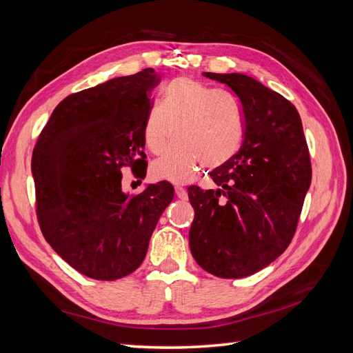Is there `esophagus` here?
I'll use <instances>...</instances> for the list:
<instances>
[{"mask_svg": "<svg viewBox=\"0 0 353 353\" xmlns=\"http://www.w3.org/2000/svg\"><path fill=\"white\" fill-rule=\"evenodd\" d=\"M175 194H176V197L178 199H181V200H187V190L185 188H183V187H179V185H176L175 187Z\"/></svg>", "mask_w": 353, "mask_h": 353, "instance_id": "1", "label": "esophagus"}]
</instances>
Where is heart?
<instances>
[{
    "mask_svg": "<svg viewBox=\"0 0 353 353\" xmlns=\"http://www.w3.org/2000/svg\"><path fill=\"white\" fill-rule=\"evenodd\" d=\"M152 165L157 179L184 184L205 165L218 168L239 153L245 135L243 105L232 95L188 78H178L163 91L162 101L145 113L143 137L148 150L162 154Z\"/></svg>",
    "mask_w": 353,
    "mask_h": 353,
    "instance_id": "1",
    "label": "heart"
}]
</instances>
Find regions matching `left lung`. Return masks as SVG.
Segmentation results:
<instances>
[{
  "instance_id": "left-lung-1",
  "label": "left lung",
  "mask_w": 353,
  "mask_h": 353,
  "mask_svg": "<svg viewBox=\"0 0 353 353\" xmlns=\"http://www.w3.org/2000/svg\"><path fill=\"white\" fill-rule=\"evenodd\" d=\"M203 77L237 95L245 135L240 152L212 170L216 190L188 188L194 208L190 249L209 274L243 279L268 266L290 244L311 185V159L301 116L281 94L243 73Z\"/></svg>"
}]
</instances>
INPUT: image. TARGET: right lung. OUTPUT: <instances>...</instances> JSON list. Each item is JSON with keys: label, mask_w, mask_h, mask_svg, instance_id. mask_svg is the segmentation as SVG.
Returning a JSON list of instances; mask_svg holds the SVG:
<instances>
[{"label": "right lung", "mask_w": 353, "mask_h": 353, "mask_svg": "<svg viewBox=\"0 0 353 353\" xmlns=\"http://www.w3.org/2000/svg\"><path fill=\"white\" fill-rule=\"evenodd\" d=\"M159 82L154 69L113 78L63 100L32 153L38 221L60 258L94 280L130 275L145 258L174 187L148 184L134 197L122 168L144 165L143 126Z\"/></svg>", "instance_id": "obj_1"}]
</instances>
